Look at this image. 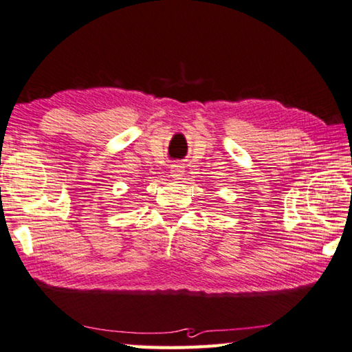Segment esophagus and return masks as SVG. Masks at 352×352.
<instances>
[{
    "instance_id": "obj_1",
    "label": "esophagus",
    "mask_w": 352,
    "mask_h": 352,
    "mask_svg": "<svg viewBox=\"0 0 352 352\" xmlns=\"http://www.w3.org/2000/svg\"><path fill=\"white\" fill-rule=\"evenodd\" d=\"M184 164H181V162H176V164H173L171 165V168H170V173H171V176H173L175 179H181V176L184 175Z\"/></svg>"
}]
</instances>
